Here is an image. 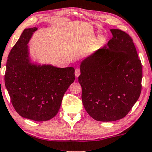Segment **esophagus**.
Returning a JSON list of instances; mask_svg holds the SVG:
<instances>
[{"instance_id": "34e87169", "label": "esophagus", "mask_w": 152, "mask_h": 152, "mask_svg": "<svg viewBox=\"0 0 152 152\" xmlns=\"http://www.w3.org/2000/svg\"><path fill=\"white\" fill-rule=\"evenodd\" d=\"M80 69H78V68H77L75 70V76H76V78H78V77L80 76Z\"/></svg>"}]
</instances>
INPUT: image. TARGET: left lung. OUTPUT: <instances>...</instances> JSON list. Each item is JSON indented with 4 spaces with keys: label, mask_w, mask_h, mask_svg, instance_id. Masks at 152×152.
<instances>
[{
    "label": "left lung",
    "mask_w": 152,
    "mask_h": 152,
    "mask_svg": "<svg viewBox=\"0 0 152 152\" xmlns=\"http://www.w3.org/2000/svg\"><path fill=\"white\" fill-rule=\"evenodd\" d=\"M110 31L107 45L81 62L78 77L85 110L102 122L124 118L142 89V65L133 40L121 29Z\"/></svg>",
    "instance_id": "obj_1"
}]
</instances>
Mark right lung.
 Instances as JSON below:
<instances>
[{
	"instance_id": "1",
	"label": "right lung",
	"mask_w": 152,
	"mask_h": 152,
	"mask_svg": "<svg viewBox=\"0 0 152 152\" xmlns=\"http://www.w3.org/2000/svg\"><path fill=\"white\" fill-rule=\"evenodd\" d=\"M38 28L25 29L10 51L5 83L16 112L23 118L46 121L57 114L68 87L75 80L74 67L30 63L28 43Z\"/></svg>"
}]
</instances>
